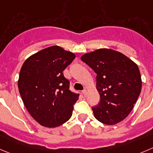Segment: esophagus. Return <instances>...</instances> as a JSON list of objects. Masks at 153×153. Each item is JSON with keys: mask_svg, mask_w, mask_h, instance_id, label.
Masks as SVG:
<instances>
[{"mask_svg": "<svg viewBox=\"0 0 153 153\" xmlns=\"http://www.w3.org/2000/svg\"><path fill=\"white\" fill-rule=\"evenodd\" d=\"M82 94H83V95H84V97H85V96H86V94H87V90L86 89L82 90Z\"/></svg>", "mask_w": 153, "mask_h": 153, "instance_id": "1", "label": "esophagus"}]
</instances>
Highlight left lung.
Segmentation results:
<instances>
[{
    "label": "left lung",
    "instance_id": "8db88e82",
    "mask_svg": "<svg viewBox=\"0 0 153 153\" xmlns=\"http://www.w3.org/2000/svg\"><path fill=\"white\" fill-rule=\"evenodd\" d=\"M81 60L94 71L100 102L92 107L94 117L106 125L126 119L140 94L142 82L137 65L125 55L101 49L83 55Z\"/></svg>",
    "mask_w": 153,
    "mask_h": 153
}]
</instances>
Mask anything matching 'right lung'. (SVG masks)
<instances>
[{
  "mask_svg": "<svg viewBox=\"0 0 153 153\" xmlns=\"http://www.w3.org/2000/svg\"><path fill=\"white\" fill-rule=\"evenodd\" d=\"M75 55L57 46L30 56L19 73L18 87L30 116L41 126L54 128L71 117L79 94L70 90L63 71Z\"/></svg>",
  "mask_w": 153,
  "mask_h": 153,
  "instance_id": "add662e5",
  "label": "right lung"
}]
</instances>
